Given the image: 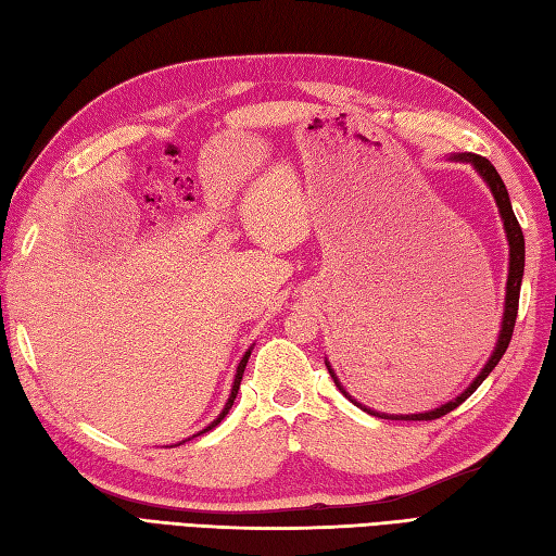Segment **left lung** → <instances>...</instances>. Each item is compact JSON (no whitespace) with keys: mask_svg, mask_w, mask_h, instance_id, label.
Here are the masks:
<instances>
[{"mask_svg":"<svg viewBox=\"0 0 556 556\" xmlns=\"http://www.w3.org/2000/svg\"><path fill=\"white\" fill-rule=\"evenodd\" d=\"M454 159H456V162H471V164L476 166L478 174L485 178V182L490 185V190H492V197H495V202H497L500 214H502L504 230H507V240H509V278H507V300H504V318H502L500 340H497V348H495V352H492L490 362L485 364L483 371L478 374V378L459 394V397L447 402V404H442L440 409H435V412L412 414V416H388V418H392V421H435V418L454 412L456 406H459L462 402H466L468 397H471V394L480 388V382H483V380L492 374V368H495V366L500 364L504 352H507L509 342H511V336H514L516 314H519V294H521V278H523V264H526V242H523V230H521V226H519V220H516V216H514V208H511V202H509V192H507V188H504V182H502L500 174L495 170V166H492L485 156L466 152V154H456ZM326 366H328V364H326ZM328 371H330L332 380H336L338 390H342L344 397H350V394L344 392V388L340 386V380L336 378V374H332L330 366H328ZM350 400H352V397H350ZM354 404H356V402H354ZM359 406H362V404H359ZM366 412H371V409H366ZM371 414H374V416H386V414H376V412H371Z\"/></svg>","mask_w":556,"mask_h":556,"instance_id":"1","label":"left lung"}]
</instances>
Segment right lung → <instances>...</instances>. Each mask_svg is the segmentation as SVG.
I'll use <instances>...</instances> for the list:
<instances>
[{
	"label": "right lung",
	"mask_w": 556,
	"mask_h": 556,
	"mask_svg": "<svg viewBox=\"0 0 556 556\" xmlns=\"http://www.w3.org/2000/svg\"><path fill=\"white\" fill-rule=\"evenodd\" d=\"M250 354H252V352H247V354L242 356V362H240V366H238V374H236V382H232L230 397H228V402H226V406H224V412H220V414H218V418H216V421H214L212 426H206V428L202 430V433H206V430H212L214 426H218V424H220V421H224V418H226V414L230 412V406H232V402H236V394H238V390H240V380H242V374H244V366H247V359H250Z\"/></svg>",
	"instance_id": "add662e5"
}]
</instances>
